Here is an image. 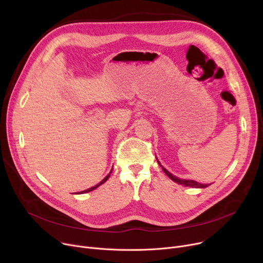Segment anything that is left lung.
Masks as SVG:
<instances>
[{"instance_id":"8db88e82","label":"left lung","mask_w":263,"mask_h":263,"mask_svg":"<svg viewBox=\"0 0 263 263\" xmlns=\"http://www.w3.org/2000/svg\"><path fill=\"white\" fill-rule=\"evenodd\" d=\"M158 161V160H157ZM159 163V162H158ZM160 164V163H159ZM161 165V164H160ZM161 167H162V170H163V172L171 178L172 180H174L175 182H177V183H180V184H183V186H186V187H193V188H206V187H208L209 184H203V183H199V182H197V181H195V180H187V179H180V178H177L176 176H174V175H172L171 173H170L168 171H166V170L161 165Z\"/></svg>"}]
</instances>
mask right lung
<instances>
[{"label":"right lung","mask_w":263,"mask_h":263,"mask_svg":"<svg viewBox=\"0 0 263 263\" xmlns=\"http://www.w3.org/2000/svg\"><path fill=\"white\" fill-rule=\"evenodd\" d=\"M110 174H111V172H110L109 174H108V175H107V176H106V177H105V178H104V179H103V180H102L101 182H99L98 184H96V186H95V187H91V188H89V189H87V190H85V191H82L81 193H87V192H90V191H92V190H95V189H97V188H98L99 186H101V184H102V183H104V182H105V181H106V180H107L108 178H109Z\"/></svg>","instance_id":"1"}]
</instances>
